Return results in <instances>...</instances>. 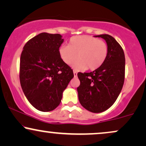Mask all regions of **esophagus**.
Segmentation results:
<instances>
[{
    "instance_id": "1",
    "label": "esophagus",
    "mask_w": 146,
    "mask_h": 146,
    "mask_svg": "<svg viewBox=\"0 0 146 146\" xmlns=\"http://www.w3.org/2000/svg\"><path fill=\"white\" fill-rule=\"evenodd\" d=\"M73 75H74L75 78H76V77L78 76V72L75 71H73Z\"/></svg>"
}]
</instances>
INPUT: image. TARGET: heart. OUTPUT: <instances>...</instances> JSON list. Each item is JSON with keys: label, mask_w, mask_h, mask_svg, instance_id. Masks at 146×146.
I'll return each instance as SVG.
<instances>
[{"label": "heart", "mask_w": 146, "mask_h": 146, "mask_svg": "<svg viewBox=\"0 0 146 146\" xmlns=\"http://www.w3.org/2000/svg\"><path fill=\"white\" fill-rule=\"evenodd\" d=\"M59 56L65 64H73L77 71L88 68L93 71L102 66L108 55V46L104 42L90 36L72 37L68 46L62 45L58 50Z\"/></svg>", "instance_id": "heart-1"}]
</instances>
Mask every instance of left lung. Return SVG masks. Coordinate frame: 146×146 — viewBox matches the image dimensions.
<instances>
[{"instance_id":"left-lung-1","label":"left lung","mask_w":146,"mask_h":146,"mask_svg":"<svg viewBox=\"0 0 146 146\" xmlns=\"http://www.w3.org/2000/svg\"><path fill=\"white\" fill-rule=\"evenodd\" d=\"M102 38L108 46V55L100 67L90 73H78V87L81 105L88 111H105L115 103L124 82L125 55L116 40L108 34L95 36Z\"/></svg>"}]
</instances>
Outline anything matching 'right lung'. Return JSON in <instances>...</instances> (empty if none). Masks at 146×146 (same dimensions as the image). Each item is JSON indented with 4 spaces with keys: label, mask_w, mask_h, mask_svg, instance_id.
I'll return each instance as SVG.
<instances>
[{
    "label": "right lung",
    "mask_w": 146,
    "mask_h": 146,
    "mask_svg": "<svg viewBox=\"0 0 146 146\" xmlns=\"http://www.w3.org/2000/svg\"><path fill=\"white\" fill-rule=\"evenodd\" d=\"M64 42L60 34L41 33L23 47L20 82L23 93L37 110L56 109L64 90L74 77L73 70L61 60L58 50Z\"/></svg>",
    "instance_id": "obj_1"
}]
</instances>
